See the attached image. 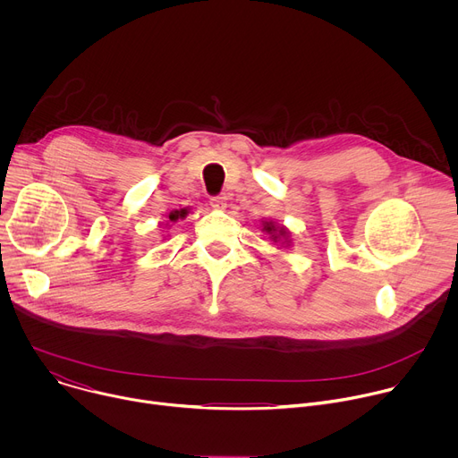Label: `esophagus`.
I'll return each instance as SVG.
<instances>
[{
    "instance_id": "esophagus-1",
    "label": "esophagus",
    "mask_w": 458,
    "mask_h": 458,
    "mask_svg": "<svg viewBox=\"0 0 458 458\" xmlns=\"http://www.w3.org/2000/svg\"><path fill=\"white\" fill-rule=\"evenodd\" d=\"M210 207L216 210H225L228 207V198L226 195H216V198L210 199Z\"/></svg>"
}]
</instances>
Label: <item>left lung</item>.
Returning <instances> with one entry per match:
<instances>
[{"mask_svg": "<svg viewBox=\"0 0 458 458\" xmlns=\"http://www.w3.org/2000/svg\"><path fill=\"white\" fill-rule=\"evenodd\" d=\"M260 230L268 235L274 244H279L283 248L292 246V233L284 225H277L274 219H263L260 221Z\"/></svg>", "mask_w": 458, "mask_h": 458, "instance_id": "1", "label": "left lung"}]
</instances>
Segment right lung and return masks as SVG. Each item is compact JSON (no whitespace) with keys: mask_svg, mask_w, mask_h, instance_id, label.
Wrapping results in <instances>:
<instances>
[{"mask_svg":"<svg viewBox=\"0 0 458 458\" xmlns=\"http://www.w3.org/2000/svg\"><path fill=\"white\" fill-rule=\"evenodd\" d=\"M188 216V210L186 208H181V210H172L166 217H168V221H166V226L170 225V223H177L179 219H184Z\"/></svg>","mask_w":458,"mask_h":458,"instance_id":"obj_1","label":"right lung"}]
</instances>
